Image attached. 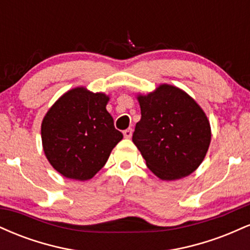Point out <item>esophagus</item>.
Listing matches in <instances>:
<instances>
[{
	"label": "esophagus",
	"mask_w": 250,
	"mask_h": 250,
	"mask_svg": "<svg viewBox=\"0 0 250 250\" xmlns=\"http://www.w3.org/2000/svg\"><path fill=\"white\" fill-rule=\"evenodd\" d=\"M123 135H125V139H130V137H131V135H133V129H131V128H128V129H125V130L123 131Z\"/></svg>",
	"instance_id": "1"
}]
</instances>
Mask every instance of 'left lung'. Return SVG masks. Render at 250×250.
I'll return each instance as SVG.
<instances>
[{
	"label": "left lung",
	"mask_w": 250,
	"mask_h": 250,
	"mask_svg": "<svg viewBox=\"0 0 250 250\" xmlns=\"http://www.w3.org/2000/svg\"><path fill=\"white\" fill-rule=\"evenodd\" d=\"M141 120L133 142L147 167L161 180L188 176L201 165L210 143L209 121L188 94L169 84L137 97Z\"/></svg>",
	"instance_id": "8db88e82"
}]
</instances>
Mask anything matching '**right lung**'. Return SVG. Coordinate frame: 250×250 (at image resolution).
I'll return each instance as SVG.
<instances>
[{
	"mask_svg": "<svg viewBox=\"0 0 250 250\" xmlns=\"http://www.w3.org/2000/svg\"><path fill=\"white\" fill-rule=\"evenodd\" d=\"M109 97L75 88L54 103L43 119L41 134L50 165L68 179L84 181L95 175L123 135L108 113Z\"/></svg>",
	"mask_w": 250,
	"mask_h": 250,
	"instance_id": "obj_1",
	"label": "right lung"
}]
</instances>
